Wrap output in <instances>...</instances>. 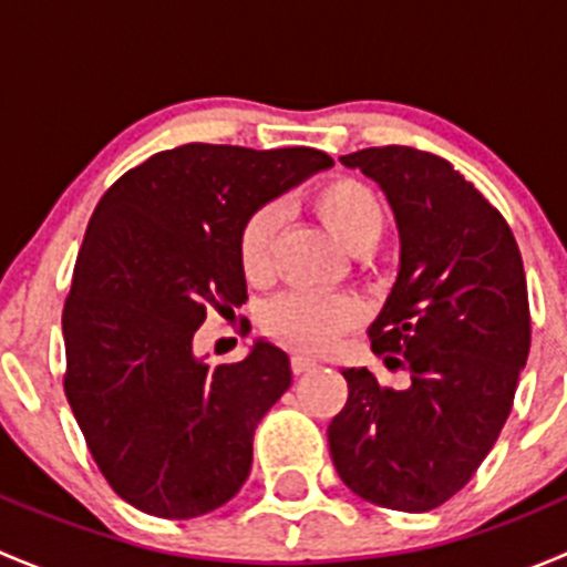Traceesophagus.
Returning <instances> with one entry per match:
<instances>
[{"instance_id":"esophagus-1","label":"esophagus","mask_w":567,"mask_h":567,"mask_svg":"<svg viewBox=\"0 0 567 567\" xmlns=\"http://www.w3.org/2000/svg\"><path fill=\"white\" fill-rule=\"evenodd\" d=\"M290 368H293V373H296V375H301V373H307V370L316 368V359L301 357V353H296V357L290 359Z\"/></svg>"}]
</instances>
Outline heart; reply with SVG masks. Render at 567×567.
<instances>
[{
    "label": "heart",
    "instance_id": "1",
    "mask_svg": "<svg viewBox=\"0 0 567 567\" xmlns=\"http://www.w3.org/2000/svg\"><path fill=\"white\" fill-rule=\"evenodd\" d=\"M310 205L326 230L353 255L373 249L384 233V205L368 183L353 177H334L318 186ZM277 230L279 214L274 208H257L238 230V262L249 282H262L271 274ZM357 320L359 305L348 296L285 293L262 310L266 334L299 351H323Z\"/></svg>",
    "mask_w": 567,
    "mask_h": 567
}]
</instances>
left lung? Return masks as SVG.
<instances>
[{"label":"left lung","mask_w":567,"mask_h":567,"mask_svg":"<svg viewBox=\"0 0 567 567\" xmlns=\"http://www.w3.org/2000/svg\"><path fill=\"white\" fill-rule=\"evenodd\" d=\"M340 162L379 183L394 214L400 268L370 348L411 381L392 390L368 368L342 370L331 461L362 499L425 513L472 480L513 409L529 357L522 251L499 210L433 153L386 145Z\"/></svg>","instance_id":"1"}]
</instances>
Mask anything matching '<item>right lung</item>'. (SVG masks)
Returning <instances> with one entry per match:
<instances>
[{"mask_svg": "<svg viewBox=\"0 0 567 567\" xmlns=\"http://www.w3.org/2000/svg\"><path fill=\"white\" fill-rule=\"evenodd\" d=\"M331 164L312 147L192 142L128 169L95 205L62 310L65 394L101 474L136 511L197 518L247 483L290 359L257 340L241 362L208 364L194 334L208 307L247 299L244 221Z\"/></svg>", "mask_w": 567, "mask_h": 567, "instance_id": "right-lung-1", "label": "right lung"}]
</instances>
